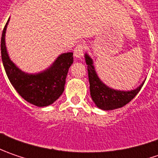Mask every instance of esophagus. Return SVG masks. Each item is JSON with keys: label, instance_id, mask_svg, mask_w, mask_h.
<instances>
[{"label": "esophagus", "instance_id": "1", "mask_svg": "<svg viewBox=\"0 0 158 158\" xmlns=\"http://www.w3.org/2000/svg\"><path fill=\"white\" fill-rule=\"evenodd\" d=\"M83 50H84V46L83 45H77V47L74 48V56L76 58H81L83 56Z\"/></svg>", "mask_w": 158, "mask_h": 158}]
</instances>
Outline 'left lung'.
<instances>
[{
	"instance_id": "8db88e82",
	"label": "left lung",
	"mask_w": 158,
	"mask_h": 158,
	"mask_svg": "<svg viewBox=\"0 0 158 158\" xmlns=\"http://www.w3.org/2000/svg\"><path fill=\"white\" fill-rule=\"evenodd\" d=\"M85 60L87 65L88 79L90 84V94L94 104L101 110H112L125 106L140 92L144 81L137 88L130 91L116 90L105 85L98 77L94 66L93 59L85 54Z\"/></svg>"
}]
</instances>
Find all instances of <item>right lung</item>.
Here are the masks:
<instances>
[{
    "label": "right lung",
    "mask_w": 158,
    "mask_h": 158,
    "mask_svg": "<svg viewBox=\"0 0 158 158\" xmlns=\"http://www.w3.org/2000/svg\"><path fill=\"white\" fill-rule=\"evenodd\" d=\"M4 27L1 50L4 69L11 85L26 102L38 107H46L54 103L64 90L65 79L69 68L73 64V53L60 55L46 70L38 73H26L20 70L10 58L5 43L7 25Z\"/></svg>",
    "instance_id": "add662e5"
}]
</instances>
